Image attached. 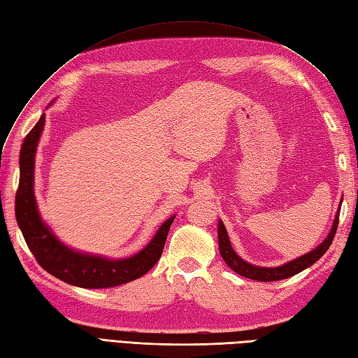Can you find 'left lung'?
<instances>
[{
    "mask_svg": "<svg viewBox=\"0 0 358 358\" xmlns=\"http://www.w3.org/2000/svg\"><path fill=\"white\" fill-rule=\"evenodd\" d=\"M339 212L336 213V218L331 227V231L329 233V236L326 237L320 246H317L313 251H310L306 255H301L297 259H292V262L280 266V267H273V268H267V267H257L249 264L246 262L237 255L233 248L230 245V239L229 234H227V230L222 222H220L218 225V239H220V252L221 257L224 258V262L227 263L230 268H233L236 273H239L241 276H245L248 279H254V280H262V282H272V280H279V279H287L289 276H294L297 273H300L301 270L308 268L309 266H312L313 263H317L318 259L327 252V249L330 248L336 230H338V224H339Z\"/></svg>",
    "mask_w": 358,
    "mask_h": 358,
    "instance_id": "1",
    "label": "left lung"
}]
</instances>
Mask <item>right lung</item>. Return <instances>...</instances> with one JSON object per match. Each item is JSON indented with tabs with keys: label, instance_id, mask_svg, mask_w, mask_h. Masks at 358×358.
Instances as JSON below:
<instances>
[{
	"label": "right lung",
	"instance_id": "obj_1",
	"mask_svg": "<svg viewBox=\"0 0 358 358\" xmlns=\"http://www.w3.org/2000/svg\"><path fill=\"white\" fill-rule=\"evenodd\" d=\"M43 125H45V113L27 134L20 149V175L15 201L17 224L37 263L48 273L64 282L82 288H109L131 282L143 276L159 259L175 216L159 227L158 233L145 249L125 259H106L95 255L78 254L64 246L40 220L34 189H32L34 155Z\"/></svg>",
	"mask_w": 358,
	"mask_h": 358
}]
</instances>
